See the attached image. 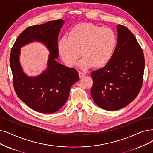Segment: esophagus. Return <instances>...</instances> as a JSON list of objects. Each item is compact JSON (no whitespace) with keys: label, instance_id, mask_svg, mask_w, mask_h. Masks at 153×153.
<instances>
[{"label":"esophagus","instance_id":"obj_1","mask_svg":"<svg viewBox=\"0 0 153 153\" xmlns=\"http://www.w3.org/2000/svg\"><path fill=\"white\" fill-rule=\"evenodd\" d=\"M78 73H79V76H80V78H83L84 76L86 75V73H84V72H82V71H78Z\"/></svg>","mask_w":153,"mask_h":153}]
</instances>
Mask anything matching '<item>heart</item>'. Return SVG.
Returning a JSON list of instances; mask_svg holds the SVG:
<instances>
[{
	"label": "heart",
	"instance_id": "b5f03b06",
	"mask_svg": "<svg viewBox=\"0 0 153 153\" xmlns=\"http://www.w3.org/2000/svg\"><path fill=\"white\" fill-rule=\"evenodd\" d=\"M116 45L117 36L111 28L80 23L70 30L68 38L63 37L58 41V51L68 67L76 65L81 54L83 58L78 64L80 68L93 66L101 68L112 58Z\"/></svg>",
	"mask_w": 153,
	"mask_h": 153
}]
</instances>
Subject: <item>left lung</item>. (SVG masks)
I'll list each match as a JSON object with an SVG mask.
<instances>
[{
	"label": "left lung",
	"instance_id": "left-lung-1",
	"mask_svg": "<svg viewBox=\"0 0 153 153\" xmlns=\"http://www.w3.org/2000/svg\"><path fill=\"white\" fill-rule=\"evenodd\" d=\"M117 44L112 58L103 68L91 72V95L99 107L117 111L132 102L141 88L144 57L135 36L118 25Z\"/></svg>",
	"mask_w": 153,
	"mask_h": 153
}]
</instances>
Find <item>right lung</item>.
Returning a JSON list of instances; mask_svg holds the SVG:
<instances>
[{"label":"right lung","instance_id":"add662e5","mask_svg":"<svg viewBox=\"0 0 153 153\" xmlns=\"http://www.w3.org/2000/svg\"><path fill=\"white\" fill-rule=\"evenodd\" d=\"M65 21L59 19L30 26L17 37L12 48L10 65L16 92L34 111L46 114L57 112L66 103L70 88L79 80L76 70L57 62L58 37ZM34 42H41L50 52L47 68L41 74L29 76L20 62V48Z\"/></svg>","mask_w":153,"mask_h":153}]
</instances>
